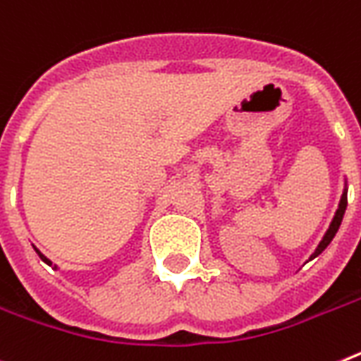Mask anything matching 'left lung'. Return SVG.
Listing matches in <instances>:
<instances>
[{
  "label": "left lung",
  "mask_w": 361,
  "mask_h": 361,
  "mask_svg": "<svg viewBox=\"0 0 361 361\" xmlns=\"http://www.w3.org/2000/svg\"><path fill=\"white\" fill-rule=\"evenodd\" d=\"M345 209H347V192H343V196H341V202H340V207H338V211H336L334 214V220H332V224H330L329 231L325 233V237H323V240L319 242V246H317V250L312 253L310 259H316L319 253H323L325 251V247L329 246L330 242H332V238L336 237V233H338V229H340L341 226V220H343V214H345Z\"/></svg>",
  "instance_id": "8db88e82"
}]
</instances>
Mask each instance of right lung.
I'll return each instance as SVG.
<instances>
[{"label":"right lung","instance_id":"right-lung-1","mask_svg":"<svg viewBox=\"0 0 361 361\" xmlns=\"http://www.w3.org/2000/svg\"><path fill=\"white\" fill-rule=\"evenodd\" d=\"M36 253H38V257H40V259H42V260H44L45 264H49V266H51V260H49V259H47V257H44V255H42V253H40V251H38V250H36Z\"/></svg>","mask_w":361,"mask_h":361}]
</instances>
